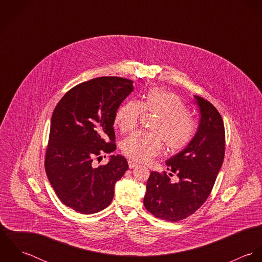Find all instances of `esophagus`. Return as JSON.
Here are the masks:
<instances>
[{"label":"esophagus","mask_w":262,"mask_h":262,"mask_svg":"<svg viewBox=\"0 0 262 262\" xmlns=\"http://www.w3.org/2000/svg\"><path fill=\"white\" fill-rule=\"evenodd\" d=\"M128 165H129V168H131V169H132V168L136 167L138 164H137L136 162H134L133 160H130V159H129V160H128Z\"/></svg>","instance_id":"34e87169"}]
</instances>
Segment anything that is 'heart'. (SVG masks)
<instances>
[{
  "label": "heart",
  "instance_id": "b5f03b06",
  "mask_svg": "<svg viewBox=\"0 0 262 262\" xmlns=\"http://www.w3.org/2000/svg\"><path fill=\"white\" fill-rule=\"evenodd\" d=\"M142 113L157 116L151 126L152 133H133L121 144L123 154L134 161L149 160L161 152L163 145L166 152L178 153L195 135V121L176 94L151 89L140 102L130 100L121 105L115 115V123L122 133L131 132L138 125Z\"/></svg>",
  "mask_w": 262,
  "mask_h": 262
}]
</instances>
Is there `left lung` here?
Wrapping results in <instances>:
<instances>
[{"label": "left lung", "instance_id": "8db88e82", "mask_svg": "<svg viewBox=\"0 0 262 262\" xmlns=\"http://www.w3.org/2000/svg\"><path fill=\"white\" fill-rule=\"evenodd\" d=\"M201 113L198 131L187 147L166 161L169 176L151 171L143 200L156 218L178 222L193 214L206 202L223 164L225 128L218 110L207 100L194 96Z\"/></svg>", "mask_w": 262, "mask_h": 262}]
</instances>
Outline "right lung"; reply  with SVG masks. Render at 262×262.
Returning <instances> with one entry per match:
<instances>
[{"mask_svg":"<svg viewBox=\"0 0 262 262\" xmlns=\"http://www.w3.org/2000/svg\"><path fill=\"white\" fill-rule=\"evenodd\" d=\"M133 91V81L102 76L71 89L56 105L45 153V171L59 200L80 214L107 208L114 187L126 170L122 155H112L105 165L94 160L116 149L115 115Z\"/></svg>","mask_w":262,"mask_h":262,"instance_id":"obj_1","label":"right lung"}]
</instances>
